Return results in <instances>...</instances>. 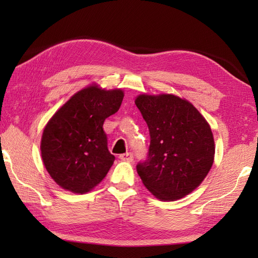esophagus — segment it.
<instances>
[{
	"instance_id": "esophagus-1",
	"label": "esophagus",
	"mask_w": 258,
	"mask_h": 258,
	"mask_svg": "<svg viewBox=\"0 0 258 258\" xmlns=\"http://www.w3.org/2000/svg\"><path fill=\"white\" fill-rule=\"evenodd\" d=\"M119 158H120V160H122V161L132 162V161H133V158H134V156H133L132 153H125V154L119 155Z\"/></svg>"
}]
</instances>
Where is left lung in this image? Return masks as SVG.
Returning <instances> with one entry per match:
<instances>
[{
    "mask_svg": "<svg viewBox=\"0 0 258 258\" xmlns=\"http://www.w3.org/2000/svg\"><path fill=\"white\" fill-rule=\"evenodd\" d=\"M135 104L149 126L147 160L136 166L156 199L179 200L204 180L214 162L211 126L188 101L173 94H141Z\"/></svg>",
    "mask_w": 258,
    "mask_h": 258,
    "instance_id": "8db88e82",
    "label": "left lung"
}]
</instances>
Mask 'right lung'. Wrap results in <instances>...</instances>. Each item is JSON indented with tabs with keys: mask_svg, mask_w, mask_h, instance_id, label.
<instances>
[{
	"mask_svg": "<svg viewBox=\"0 0 258 258\" xmlns=\"http://www.w3.org/2000/svg\"><path fill=\"white\" fill-rule=\"evenodd\" d=\"M123 97L122 90L90 85L48 120L41 141L42 160L62 188L84 194L106 176L115 157L107 149L103 124L118 111Z\"/></svg>",
	"mask_w": 258,
	"mask_h": 258,
	"instance_id": "1",
	"label": "right lung"
}]
</instances>
